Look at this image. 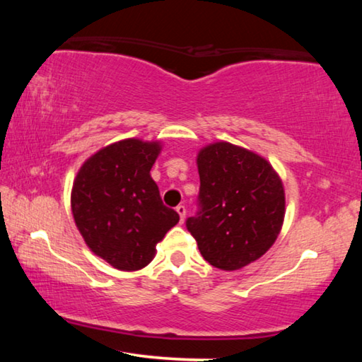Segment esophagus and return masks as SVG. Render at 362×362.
<instances>
[{
	"label": "esophagus",
	"instance_id": "1",
	"mask_svg": "<svg viewBox=\"0 0 362 362\" xmlns=\"http://www.w3.org/2000/svg\"><path fill=\"white\" fill-rule=\"evenodd\" d=\"M177 214H179L180 216V223H183L185 222V217H187V209H185V206H177Z\"/></svg>",
	"mask_w": 362,
	"mask_h": 362
}]
</instances>
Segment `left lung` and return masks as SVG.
Segmentation results:
<instances>
[{
  "mask_svg": "<svg viewBox=\"0 0 362 362\" xmlns=\"http://www.w3.org/2000/svg\"><path fill=\"white\" fill-rule=\"evenodd\" d=\"M199 206L187 228L212 267L235 272L259 260L281 233L286 193L279 174L259 153L212 142L196 156Z\"/></svg>",
  "mask_w": 362,
  "mask_h": 362,
  "instance_id": "8db88e82",
  "label": "left lung"
}]
</instances>
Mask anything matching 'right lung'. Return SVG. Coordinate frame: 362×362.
<instances>
[{"label":"right lung","mask_w":362,"mask_h":362,"mask_svg":"<svg viewBox=\"0 0 362 362\" xmlns=\"http://www.w3.org/2000/svg\"><path fill=\"white\" fill-rule=\"evenodd\" d=\"M161 140L124 139L90 155L73 180L71 214L90 252L121 272L148 265L156 244L179 223L150 170Z\"/></svg>","instance_id":"right-lung-1"}]
</instances>
